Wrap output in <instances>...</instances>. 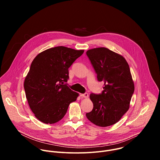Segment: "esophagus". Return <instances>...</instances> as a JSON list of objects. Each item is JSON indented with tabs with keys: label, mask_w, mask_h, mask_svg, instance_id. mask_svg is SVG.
Wrapping results in <instances>:
<instances>
[{
	"label": "esophagus",
	"mask_w": 160,
	"mask_h": 160,
	"mask_svg": "<svg viewBox=\"0 0 160 160\" xmlns=\"http://www.w3.org/2000/svg\"><path fill=\"white\" fill-rule=\"evenodd\" d=\"M80 96L82 98H88V94L87 93L80 94Z\"/></svg>",
	"instance_id": "1"
}]
</instances>
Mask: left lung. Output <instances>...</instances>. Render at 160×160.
<instances>
[{
    "label": "left lung",
    "mask_w": 160,
    "mask_h": 160,
    "mask_svg": "<svg viewBox=\"0 0 160 160\" xmlns=\"http://www.w3.org/2000/svg\"><path fill=\"white\" fill-rule=\"evenodd\" d=\"M97 73L104 82L101 94H91L93 109L86 117L97 126L106 127L117 123L128 110L134 92V83L126 59L106 48L86 52Z\"/></svg>",
    "instance_id": "left-lung-1"
}]
</instances>
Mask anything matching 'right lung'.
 Returning a JSON list of instances; mask_svg holds the SVG:
<instances>
[{
  "label": "right lung",
  "mask_w": 160,
  "mask_h": 160,
  "mask_svg": "<svg viewBox=\"0 0 160 160\" xmlns=\"http://www.w3.org/2000/svg\"><path fill=\"white\" fill-rule=\"evenodd\" d=\"M83 52L58 46L39 53L33 60L24 88L31 110L42 123L61 120L78 97L65 83L69 78L68 68Z\"/></svg>",
  "instance_id": "right-lung-1"
}]
</instances>
